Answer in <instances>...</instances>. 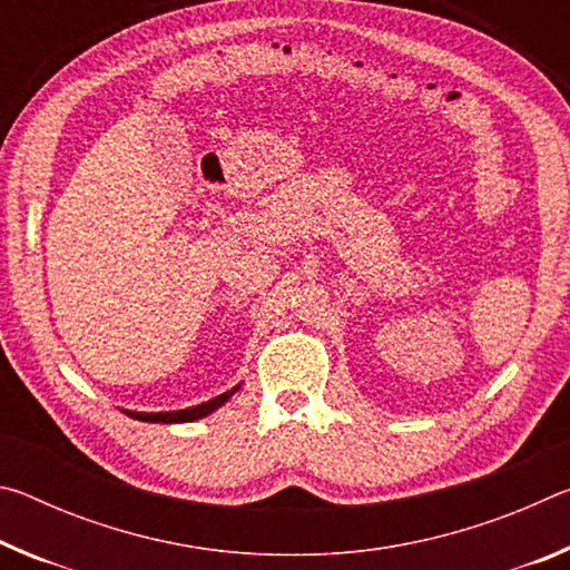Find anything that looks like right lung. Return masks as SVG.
I'll return each instance as SVG.
<instances>
[{
    "mask_svg": "<svg viewBox=\"0 0 570 570\" xmlns=\"http://www.w3.org/2000/svg\"><path fill=\"white\" fill-rule=\"evenodd\" d=\"M238 387H240V384H238ZM238 387L218 394V397L208 400V402H200V404H196V407H188V410H173V412H130V410H122V412L130 414L132 420H140V422H163V424L193 422V420L206 417V414H210V412H216L220 404H226L230 397H234V392H238Z\"/></svg>",
    "mask_w": 570,
    "mask_h": 570,
    "instance_id": "right-lung-1",
    "label": "right lung"
}]
</instances>
